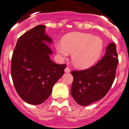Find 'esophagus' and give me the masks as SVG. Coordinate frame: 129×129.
I'll use <instances>...</instances> for the list:
<instances>
[{
  "label": "esophagus",
  "mask_w": 129,
  "mask_h": 129,
  "mask_svg": "<svg viewBox=\"0 0 129 129\" xmlns=\"http://www.w3.org/2000/svg\"><path fill=\"white\" fill-rule=\"evenodd\" d=\"M65 73H70V69L69 67H66L64 70Z\"/></svg>",
  "instance_id": "1"
}]
</instances>
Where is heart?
<instances>
[{"label":"heart","instance_id":"obj_1","mask_svg":"<svg viewBox=\"0 0 129 129\" xmlns=\"http://www.w3.org/2000/svg\"><path fill=\"white\" fill-rule=\"evenodd\" d=\"M56 52L62 58L72 53V61L76 67L85 69L96 63L102 53L104 43L99 37L86 33H75L55 44Z\"/></svg>","mask_w":129,"mask_h":129}]
</instances>
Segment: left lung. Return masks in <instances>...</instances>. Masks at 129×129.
I'll return each mask as SVG.
<instances>
[{
    "instance_id": "obj_1",
    "label": "left lung",
    "mask_w": 129,
    "mask_h": 129,
    "mask_svg": "<svg viewBox=\"0 0 129 129\" xmlns=\"http://www.w3.org/2000/svg\"><path fill=\"white\" fill-rule=\"evenodd\" d=\"M118 63L116 46L110 43L106 53L95 66L81 71H72L71 94L81 106H87L105 96L112 86Z\"/></svg>"
}]
</instances>
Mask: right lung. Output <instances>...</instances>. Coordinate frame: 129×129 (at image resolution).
I'll return each instance as SVG.
<instances>
[{
	"instance_id": "right-lung-1",
	"label": "right lung",
	"mask_w": 129,
	"mask_h": 129,
	"mask_svg": "<svg viewBox=\"0 0 129 129\" xmlns=\"http://www.w3.org/2000/svg\"><path fill=\"white\" fill-rule=\"evenodd\" d=\"M46 26L38 25L17 40L11 63V76L20 97L27 104L39 105L48 99L54 83L63 76L65 64L51 60V38Z\"/></svg>"
}]
</instances>
